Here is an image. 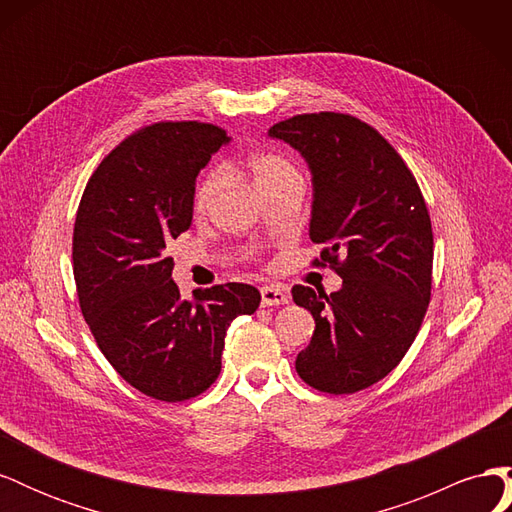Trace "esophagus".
I'll return each mask as SVG.
<instances>
[{"mask_svg": "<svg viewBox=\"0 0 512 512\" xmlns=\"http://www.w3.org/2000/svg\"><path fill=\"white\" fill-rule=\"evenodd\" d=\"M260 297H262V305L269 307V305H286L288 303V294L282 288H275V286H265L260 290Z\"/></svg>", "mask_w": 512, "mask_h": 512, "instance_id": "34e87169", "label": "esophagus"}]
</instances>
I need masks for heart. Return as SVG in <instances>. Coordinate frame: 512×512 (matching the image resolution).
Masks as SVG:
<instances>
[{"label":"heart","instance_id":"heart-1","mask_svg":"<svg viewBox=\"0 0 512 512\" xmlns=\"http://www.w3.org/2000/svg\"><path fill=\"white\" fill-rule=\"evenodd\" d=\"M245 170L250 175L254 188L260 192V196H265L282 185L290 183V181H299L301 175L299 170L292 166V162H288L280 153H258V156H252L250 160L245 162ZM224 185V170L213 168L209 173L200 179L196 194H194V211L198 215H205L215 196L220 194Z\"/></svg>","mask_w":512,"mask_h":512}]
</instances>
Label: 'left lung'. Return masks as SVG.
<instances>
[{
  "instance_id": "obj_1",
  "label": "left lung",
  "mask_w": 512,
  "mask_h": 512,
  "mask_svg": "<svg viewBox=\"0 0 512 512\" xmlns=\"http://www.w3.org/2000/svg\"><path fill=\"white\" fill-rule=\"evenodd\" d=\"M269 136L312 170L309 239L327 245L314 262L342 277L331 294L292 288L294 303L316 320L294 367L322 393L363 391L404 359L427 312L433 232L425 198L389 141L352 115H294Z\"/></svg>"
}]
</instances>
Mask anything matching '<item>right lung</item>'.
I'll list each match as a JSON object with an SVG mask.
<instances>
[{"mask_svg":"<svg viewBox=\"0 0 512 512\" xmlns=\"http://www.w3.org/2000/svg\"><path fill=\"white\" fill-rule=\"evenodd\" d=\"M230 138L211 123L160 121L100 162L76 211L72 260L81 312L117 374L147 397L185 401L218 380L230 322L254 314L250 284L181 299L166 254L192 224L196 177Z\"/></svg>","mask_w":512,"mask_h":512,"instance_id":"1","label":"right lung"}]
</instances>
